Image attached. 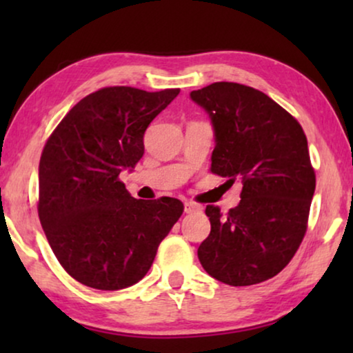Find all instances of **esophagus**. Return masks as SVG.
Here are the masks:
<instances>
[{"label": "esophagus", "instance_id": "1", "mask_svg": "<svg viewBox=\"0 0 353 353\" xmlns=\"http://www.w3.org/2000/svg\"><path fill=\"white\" fill-rule=\"evenodd\" d=\"M199 210H202V207L199 204H196V202H186L185 204L186 214H194V212H199Z\"/></svg>", "mask_w": 353, "mask_h": 353}]
</instances>
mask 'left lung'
Segmentation results:
<instances>
[{
  "label": "left lung",
  "mask_w": 353,
  "mask_h": 353,
  "mask_svg": "<svg viewBox=\"0 0 353 353\" xmlns=\"http://www.w3.org/2000/svg\"><path fill=\"white\" fill-rule=\"evenodd\" d=\"M215 134L210 172L241 180V201L225 216L207 205L210 234L197 249L207 273L230 286H250L291 262L307 231L315 192L301 123L262 91L216 81L191 91Z\"/></svg>",
  "instance_id": "8db88e82"
}]
</instances>
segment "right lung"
I'll list each match as a JSON object with an SVG mask.
<instances>
[{"label":"right lung","instance_id":"right-lung-1","mask_svg":"<svg viewBox=\"0 0 353 353\" xmlns=\"http://www.w3.org/2000/svg\"><path fill=\"white\" fill-rule=\"evenodd\" d=\"M178 93L101 88L67 112L43 148L38 216L62 268L85 286L119 291L143 279L183 214L181 201L134 199L119 180Z\"/></svg>","mask_w":353,"mask_h":353}]
</instances>
